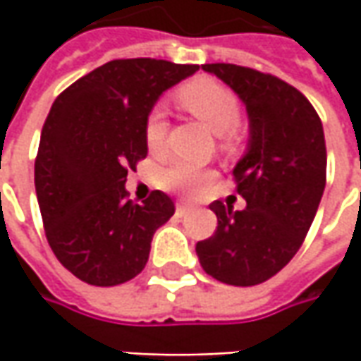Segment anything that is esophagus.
I'll use <instances>...</instances> for the list:
<instances>
[{
    "label": "esophagus",
    "mask_w": 361,
    "mask_h": 361,
    "mask_svg": "<svg viewBox=\"0 0 361 361\" xmlns=\"http://www.w3.org/2000/svg\"><path fill=\"white\" fill-rule=\"evenodd\" d=\"M188 211H190V204H187V202H176V215H187Z\"/></svg>",
    "instance_id": "obj_1"
}]
</instances>
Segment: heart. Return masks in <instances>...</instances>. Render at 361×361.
<instances>
[{
    "label": "heart",
    "mask_w": 361,
    "mask_h": 361,
    "mask_svg": "<svg viewBox=\"0 0 361 361\" xmlns=\"http://www.w3.org/2000/svg\"><path fill=\"white\" fill-rule=\"evenodd\" d=\"M176 102L192 116L202 120L219 136V148L233 152L243 145L245 130L239 124V96L227 84L211 76H199L183 84L176 90ZM166 140V120L160 108H152L145 120V142L152 154H159ZM213 171L190 164L187 160H174L160 174V183L166 190L192 197L213 180Z\"/></svg>",
    "instance_id": "obj_1"
}]
</instances>
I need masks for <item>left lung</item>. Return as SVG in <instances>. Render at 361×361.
<instances>
[{"label": "left lung", "instance_id": "1", "mask_svg": "<svg viewBox=\"0 0 361 361\" xmlns=\"http://www.w3.org/2000/svg\"><path fill=\"white\" fill-rule=\"evenodd\" d=\"M239 94L251 122L247 154L233 171L247 201L211 209L216 231L197 243L207 275L237 287L271 279L299 251L326 188L324 126L312 102L281 78L235 63H204Z\"/></svg>", "mask_w": 361, "mask_h": 361}]
</instances>
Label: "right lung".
<instances>
[{"instance_id":"1","label":"right lung","mask_w":361,"mask_h":361,"mask_svg":"<svg viewBox=\"0 0 361 361\" xmlns=\"http://www.w3.org/2000/svg\"><path fill=\"white\" fill-rule=\"evenodd\" d=\"M197 70L154 58L112 60L51 104L35 157V195L54 255L84 283L134 279L154 231L174 215L164 192L136 204L124 183L146 159L145 120L154 102Z\"/></svg>"}]
</instances>
